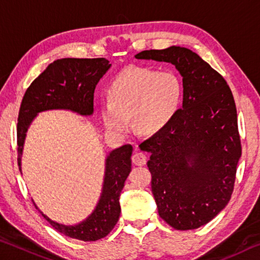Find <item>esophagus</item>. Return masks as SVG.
I'll return each mask as SVG.
<instances>
[{
  "label": "esophagus",
  "mask_w": 260,
  "mask_h": 260,
  "mask_svg": "<svg viewBox=\"0 0 260 260\" xmlns=\"http://www.w3.org/2000/svg\"><path fill=\"white\" fill-rule=\"evenodd\" d=\"M132 161H133L134 164L138 165V166H143L147 161V156L144 155L143 152L136 150L134 152V155L132 156Z\"/></svg>",
  "instance_id": "esophagus-1"
}]
</instances>
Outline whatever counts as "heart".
Instances as JSON below:
<instances>
[{
    "mask_svg": "<svg viewBox=\"0 0 260 260\" xmlns=\"http://www.w3.org/2000/svg\"><path fill=\"white\" fill-rule=\"evenodd\" d=\"M108 99L101 108V117L109 132L128 134L133 118L141 133L153 135L167 128L177 117L183 83L173 71L128 67L110 83Z\"/></svg>",
    "mask_w": 260,
    "mask_h": 260,
    "instance_id": "b5f03b06",
    "label": "heart"
}]
</instances>
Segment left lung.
I'll list each match as a JSON object with an SVG mask.
<instances>
[{
  "mask_svg": "<svg viewBox=\"0 0 260 260\" xmlns=\"http://www.w3.org/2000/svg\"><path fill=\"white\" fill-rule=\"evenodd\" d=\"M138 59L173 64L182 77V108L171 125L140 144L158 213L178 231L211 221L231 200L242 153L231 88L196 52L172 46Z\"/></svg>",
  "mask_w": 260,
  "mask_h": 260,
  "instance_id": "obj_1",
  "label": "left lung"
}]
</instances>
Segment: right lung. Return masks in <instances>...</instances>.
Segmentation results:
<instances>
[{
	"label": "right lung",
	"mask_w": 260,
	"mask_h": 260,
	"mask_svg": "<svg viewBox=\"0 0 260 260\" xmlns=\"http://www.w3.org/2000/svg\"><path fill=\"white\" fill-rule=\"evenodd\" d=\"M110 67L111 64L105 58H61L48 65L30 83L21 101L17 124L20 173L26 133L34 118L48 110H69L80 116H91L95 87ZM132 146L125 144L109 152L105 158L102 192L94 211L85 220L77 225H64L39 210L42 217L54 230L72 239L90 242L107 236L119 219V197L132 170Z\"/></svg>",
	"instance_id": "obj_1"
}]
</instances>
